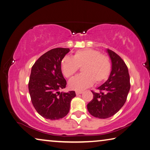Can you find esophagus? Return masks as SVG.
Listing matches in <instances>:
<instances>
[{
	"label": "esophagus",
	"mask_w": 150,
	"mask_h": 150,
	"mask_svg": "<svg viewBox=\"0 0 150 150\" xmlns=\"http://www.w3.org/2000/svg\"><path fill=\"white\" fill-rule=\"evenodd\" d=\"M83 93L82 91H76V95H80V94H82Z\"/></svg>",
	"instance_id": "34e87169"
}]
</instances>
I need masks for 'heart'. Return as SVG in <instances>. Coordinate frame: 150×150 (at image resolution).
I'll use <instances>...</instances> for the list:
<instances>
[{"mask_svg": "<svg viewBox=\"0 0 150 150\" xmlns=\"http://www.w3.org/2000/svg\"><path fill=\"white\" fill-rule=\"evenodd\" d=\"M82 74L70 81L69 86L77 90L88 88L95 82L99 83L108 78L111 64L109 58L92 49L77 51L73 57L66 56L61 61V70L66 78H72L82 67Z\"/></svg>", "mask_w": 150, "mask_h": 150, "instance_id": "b5f03b06", "label": "heart"}]
</instances>
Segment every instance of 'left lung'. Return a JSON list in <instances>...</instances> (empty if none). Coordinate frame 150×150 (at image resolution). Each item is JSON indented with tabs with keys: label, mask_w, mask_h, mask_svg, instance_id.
Returning a JSON list of instances; mask_svg holds the SVG:
<instances>
[{
	"label": "left lung",
	"mask_w": 150,
	"mask_h": 150,
	"mask_svg": "<svg viewBox=\"0 0 150 150\" xmlns=\"http://www.w3.org/2000/svg\"><path fill=\"white\" fill-rule=\"evenodd\" d=\"M107 52L111 60V72L103 84L93 93V98L87 108L92 116L107 119L119 111L127 101L130 91V76L125 62L117 53L109 49Z\"/></svg>",
	"instance_id": "8db88e82"
}]
</instances>
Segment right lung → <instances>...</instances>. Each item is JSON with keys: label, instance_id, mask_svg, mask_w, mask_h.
<instances>
[{"label": "right lung", "instance_id": "right-lung-1", "mask_svg": "<svg viewBox=\"0 0 150 150\" xmlns=\"http://www.w3.org/2000/svg\"><path fill=\"white\" fill-rule=\"evenodd\" d=\"M69 51L68 48L52 49L39 57L31 68L28 83L31 100L37 112L47 119L64 117L76 96L74 91L60 92L67 85L61 61Z\"/></svg>", "mask_w": 150, "mask_h": 150}]
</instances>
